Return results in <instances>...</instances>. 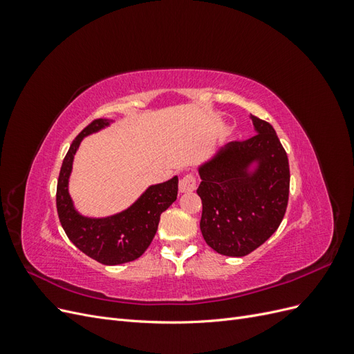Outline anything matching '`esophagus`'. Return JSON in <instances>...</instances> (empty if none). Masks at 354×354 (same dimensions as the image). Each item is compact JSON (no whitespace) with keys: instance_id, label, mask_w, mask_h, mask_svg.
Masks as SVG:
<instances>
[{"instance_id":"34e87169","label":"esophagus","mask_w":354,"mask_h":354,"mask_svg":"<svg viewBox=\"0 0 354 354\" xmlns=\"http://www.w3.org/2000/svg\"><path fill=\"white\" fill-rule=\"evenodd\" d=\"M196 189V177L194 174H187L180 180L178 190L180 194H189V192H194Z\"/></svg>"}]
</instances>
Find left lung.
I'll return each instance as SVG.
<instances>
[{
  "mask_svg": "<svg viewBox=\"0 0 354 354\" xmlns=\"http://www.w3.org/2000/svg\"><path fill=\"white\" fill-rule=\"evenodd\" d=\"M254 134L218 147L198 165L201 232L214 251L243 257L279 227L289 195V164L274 128L250 115Z\"/></svg>",
  "mask_w": 354,
  "mask_h": 354,
  "instance_id": "left-lung-1",
  "label": "left lung"
}]
</instances>
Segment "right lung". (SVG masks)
I'll return each instance as SVG.
<instances>
[{
    "label": "right lung",
    "mask_w": 354,
    "mask_h": 354,
    "mask_svg": "<svg viewBox=\"0 0 354 354\" xmlns=\"http://www.w3.org/2000/svg\"><path fill=\"white\" fill-rule=\"evenodd\" d=\"M113 121L95 120L77 136L63 159L57 180L56 205L62 227L69 241L90 259L106 266L124 264L138 259L151 245L160 214L177 199L178 177L149 186L130 207L106 217L81 214L69 194L73 158L87 136L111 127Z\"/></svg>",
    "instance_id": "obj_1"
}]
</instances>
